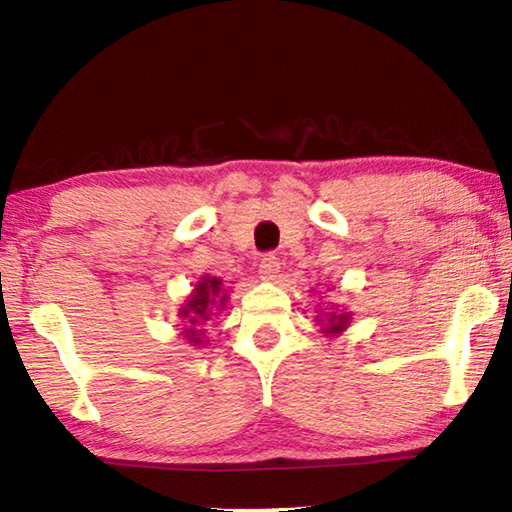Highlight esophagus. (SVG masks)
I'll return each mask as SVG.
<instances>
[{
  "mask_svg": "<svg viewBox=\"0 0 512 512\" xmlns=\"http://www.w3.org/2000/svg\"><path fill=\"white\" fill-rule=\"evenodd\" d=\"M277 271H280V259H277L273 253L264 255L262 262H259V275H262V280H273Z\"/></svg>",
  "mask_w": 512,
  "mask_h": 512,
  "instance_id": "obj_1",
  "label": "esophagus"
}]
</instances>
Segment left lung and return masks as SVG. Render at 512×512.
<instances>
[{
	"label": "left lung",
	"instance_id": "obj_1",
	"mask_svg": "<svg viewBox=\"0 0 512 512\" xmlns=\"http://www.w3.org/2000/svg\"><path fill=\"white\" fill-rule=\"evenodd\" d=\"M348 314H332L329 316V327H327V332L329 334H336V332H341V329L348 325Z\"/></svg>",
	"mask_w": 512,
	"mask_h": 512
}]
</instances>
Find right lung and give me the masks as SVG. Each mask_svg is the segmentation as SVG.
Masks as SVG:
<instances>
[{"mask_svg": "<svg viewBox=\"0 0 512 512\" xmlns=\"http://www.w3.org/2000/svg\"><path fill=\"white\" fill-rule=\"evenodd\" d=\"M219 291H221V280H216V277H205L203 282H198L194 296L189 298V305L183 307V311H180V314H183L185 318H189V323H192V325H205L207 320H210V316H212V309H214L216 302H221V305L225 302V296H221L219 300H216V296H219ZM196 332H203V329L189 327L187 329V339L192 341V343H201V339H198Z\"/></svg>", "mask_w": 512, "mask_h": 512, "instance_id": "obj_1", "label": "right lung"}]
</instances>
